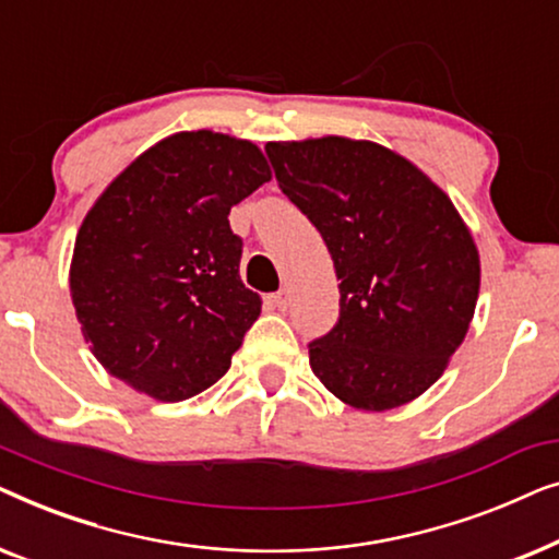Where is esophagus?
<instances>
[{"mask_svg": "<svg viewBox=\"0 0 559 559\" xmlns=\"http://www.w3.org/2000/svg\"><path fill=\"white\" fill-rule=\"evenodd\" d=\"M289 300H293V297H289V289H280V293H274V295L270 297V302H272L277 310H287V308H289Z\"/></svg>", "mask_w": 559, "mask_h": 559, "instance_id": "esophagus-1", "label": "esophagus"}]
</instances>
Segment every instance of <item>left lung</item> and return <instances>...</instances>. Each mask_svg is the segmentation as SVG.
Returning a JSON list of instances; mask_svg holds the SVG:
<instances>
[{"instance_id": "obj_1", "label": "left lung", "mask_w": 559, "mask_h": 559, "mask_svg": "<svg viewBox=\"0 0 559 559\" xmlns=\"http://www.w3.org/2000/svg\"><path fill=\"white\" fill-rule=\"evenodd\" d=\"M282 193L323 236L341 312L310 341V369L356 409L402 407L430 389L468 333L480 264L450 198L373 142H270Z\"/></svg>"}]
</instances>
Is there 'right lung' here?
Returning <instances> with one entry per match:
<instances>
[{
  "label": "right lung",
  "mask_w": 559,
  "mask_h": 559,
  "mask_svg": "<svg viewBox=\"0 0 559 559\" xmlns=\"http://www.w3.org/2000/svg\"><path fill=\"white\" fill-rule=\"evenodd\" d=\"M272 178L257 144L180 132L134 159L75 236L73 308L111 377L182 402L224 377L262 310L231 205Z\"/></svg>",
  "instance_id": "right-lung-1"
}]
</instances>
